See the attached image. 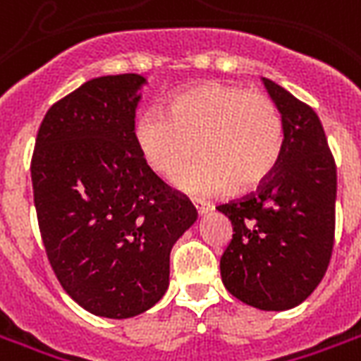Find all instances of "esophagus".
Segmentation results:
<instances>
[{
    "label": "esophagus",
    "mask_w": 361,
    "mask_h": 361,
    "mask_svg": "<svg viewBox=\"0 0 361 361\" xmlns=\"http://www.w3.org/2000/svg\"><path fill=\"white\" fill-rule=\"evenodd\" d=\"M192 204H195V208H197V212H199V214H206V212L212 210V204H208V202H202V200H192Z\"/></svg>",
    "instance_id": "34e87169"
}]
</instances>
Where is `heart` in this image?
I'll return each instance as SVG.
<instances>
[{"instance_id":"b5f03b06","label":"heart","mask_w":361,"mask_h":361,"mask_svg":"<svg viewBox=\"0 0 361 361\" xmlns=\"http://www.w3.org/2000/svg\"><path fill=\"white\" fill-rule=\"evenodd\" d=\"M137 151L155 174L178 176V185L197 197L246 191L271 176L284 147L279 106L263 92L208 81L169 98L164 114L151 109L134 128Z\"/></svg>"}]
</instances>
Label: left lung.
Here are the masks:
<instances>
[{
  "mask_svg": "<svg viewBox=\"0 0 361 361\" xmlns=\"http://www.w3.org/2000/svg\"><path fill=\"white\" fill-rule=\"evenodd\" d=\"M284 121L279 164L246 197L219 204L233 225L219 269L231 295L288 310L316 290L335 242L337 169L314 109L263 79Z\"/></svg>",
  "mask_w": 361,
  "mask_h": 361,
  "instance_id": "8db88e82",
  "label": "left lung"
}]
</instances>
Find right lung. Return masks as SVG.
<instances>
[{"mask_svg": "<svg viewBox=\"0 0 361 361\" xmlns=\"http://www.w3.org/2000/svg\"><path fill=\"white\" fill-rule=\"evenodd\" d=\"M145 79H90L52 104L32 155L47 259L66 293L96 316L130 318L169 288L170 250L197 219L191 200L145 164L134 117Z\"/></svg>", "mask_w": 361, "mask_h": 361, "instance_id": "1", "label": "right lung"}]
</instances>
